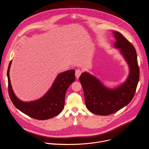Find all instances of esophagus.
<instances>
[{
  "instance_id": "1",
  "label": "esophagus",
  "mask_w": 149,
  "mask_h": 149,
  "mask_svg": "<svg viewBox=\"0 0 149 149\" xmlns=\"http://www.w3.org/2000/svg\"><path fill=\"white\" fill-rule=\"evenodd\" d=\"M81 73H82V71L81 70H79V69L76 70V71H75V77H76L77 79L79 78V77L81 75Z\"/></svg>"
}]
</instances>
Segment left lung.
<instances>
[{
	"mask_svg": "<svg viewBox=\"0 0 149 149\" xmlns=\"http://www.w3.org/2000/svg\"><path fill=\"white\" fill-rule=\"evenodd\" d=\"M116 39L114 47L119 49L129 67L126 81L118 87L110 89L96 77L83 72L79 77L87 109L93 114L107 116L113 114L127 104L134 97L139 81V67L134 46L121 33L113 32Z\"/></svg>",
	"mask_w": 149,
	"mask_h": 149,
	"instance_id": "8db88e82",
	"label": "left lung"
}]
</instances>
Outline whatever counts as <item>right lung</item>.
<instances>
[{"label":"right lung","mask_w":149,"mask_h":149,"mask_svg":"<svg viewBox=\"0 0 149 149\" xmlns=\"http://www.w3.org/2000/svg\"><path fill=\"white\" fill-rule=\"evenodd\" d=\"M11 63L12 61L7 72L8 91L10 98L15 107L23 113L36 120H44L58 116L64 107L66 91L75 80V70H71L59 74L48 91L40 99L24 102L16 97L12 88L9 77Z\"/></svg>","instance_id":"1"}]
</instances>
